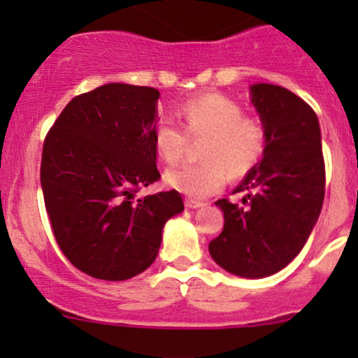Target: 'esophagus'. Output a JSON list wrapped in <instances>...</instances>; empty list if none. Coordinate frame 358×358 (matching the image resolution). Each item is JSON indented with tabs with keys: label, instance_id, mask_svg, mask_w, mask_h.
<instances>
[{
	"label": "esophagus",
	"instance_id": "esophagus-1",
	"mask_svg": "<svg viewBox=\"0 0 358 358\" xmlns=\"http://www.w3.org/2000/svg\"><path fill=\"white\" fill-rule=\"evenodd\" d=\"M185 206L189 209H197V208H202V206H204V202H201L197 199H185Z\"/></svg>",
	"mask_w": 358,
	"mask_h": 358
}]
</instances>
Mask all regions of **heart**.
Listing matches in <instances>:
<instances>
[{"instance_id": "1", "label": "heart", "mask_w": 358, "mask_h": 358, "mask_svg": "<svg viewBox=\"0 0 358 358\" xmlns=\"http://www.w3.org/2000/svg\"><path fill=\"white\" fill-rule=\"evenodd\" d=\"M183 126L173 117H162L154 129V143L166 162L183 157L190 136L202 142L204 161L183 162L166 173V183L190 197L218 192L230 175L239 178L251 171L266 147V128L256 115L244 114L243 106L218 92H208L187 100L180 109Z\"/></svg>"}]
</instances>
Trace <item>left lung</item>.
Returning <instances> with one entry per match:
<instances>
[{"instance_id": "left-lung-1", "label": "left lung", "mask_w": 358, "mask_h": 358, "mask_svg": "<svg viewBox=\"0 0 358 358\" xmlns=\"http://www.w3.org/2000/svg\"><path fill=\"white\" fill-rule=\"evenodd\" d=\"M251 102L266 128L263 159L234 192L243 202L220 199L223 230L209 255L234 275L262 279L298 256L320 215L326 164L319 119L298 95L275 85H252Z\"/></svg>"}]
</instances>
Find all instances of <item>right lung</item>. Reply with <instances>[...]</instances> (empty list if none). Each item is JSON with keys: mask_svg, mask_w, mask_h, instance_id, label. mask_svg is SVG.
<instances>
[{"mask_svg": "<svg viewBox=\"0 0 358 358\" xmlns=\"http://www.w3.org/2000/svg\"><path fill=\"white\" fill-rule=\"evenodd\" d=\"M159 92L109 83L74 96L46 133L41 189L53 236L86 275L126 280L156 259L162 227L183 211L176 190L135 199L161 178Z\"/></svg>", "mask_w": 358, "mask_h": 358, "instance_id": "1", "label": "right lung"}]
</instances>
